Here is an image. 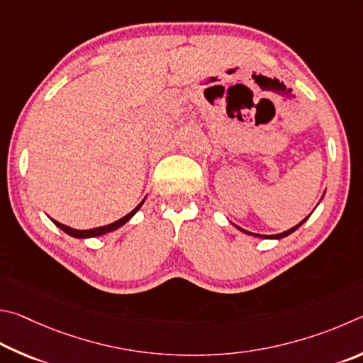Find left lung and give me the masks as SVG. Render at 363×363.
<instances>
[{
    "label": "left lung",
    "instance_id": "obj_1",
    "mask_svg": "<svg viewBox=\"0 0 363 363\" xmlns=\"http://www.w3.org/2000/svg\"><path fill=\"white\" fill-rule=\"evenodd\" d=\"M322 198H323V196H322ZM322 201V199H320ZM311 217V213L308 215V217L306 218H304L303 221H300V223H298L296 226H294V228H290V230H287V231H284V233H281V234H269V236H266V234H255V233H250V231H247V230H242V228H239L238 225H234V226H236L238 228V230L239 231H242V233H245V234H249V236H255V238H262V239H282V238H287L289 236V234H291V233H295L296 230H298V228H300L303 223H304V221H306L308 218Z\"/></svg>",
    "mask_w": 363,
    "mask_h": 363
}]
</instances>
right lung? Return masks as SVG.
<instances>
[{"label":"right lung","mask_w":363,"mask_h":363,"mask_svg":"<svg viewBox=\"0 0 363 363\" xmlns=\"http://www.w3.org/2000/svg\"><path fill=\"white\" fill-rule=\"evenodd\" d=\"M146 199V198H145ZM145 199L140 202V204L133 208L132 212H129L125 215V217H123V218H119V220H116L114 221V223H110V225H105V226H99V228H92V230H74V228H69V226H67V225H62V223H59V221H55V220H52V223L55 225V226H59L60 230L63 231V233H67L68 236H72V238H76V239H89V238H99V236H104V234H108V233H111V231H116V230H119L121 226H124L127 221H129L133 215H135L137 212H138V208L143 206V202H145Z\"/></svg>","instance_id":"right-lung-1"}]
</instances>
